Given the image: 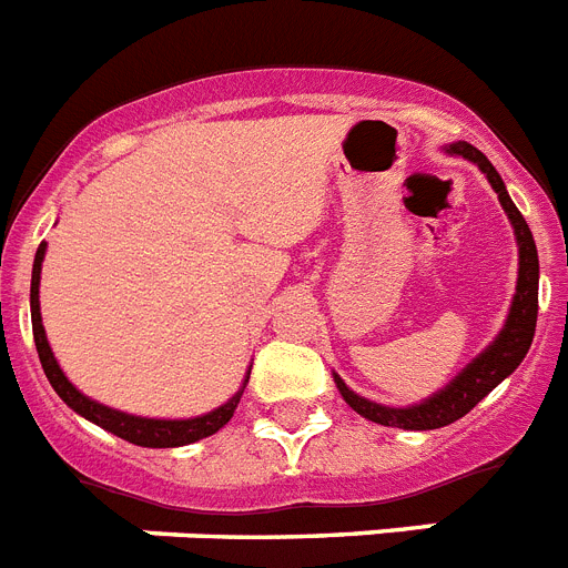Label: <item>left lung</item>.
<instances>
[{
    "label": "left lung",
    "instance_id": "1",
    "mask_svg": "<svg viewBox=\"0 0 568 568\" xmlns=\"http://www.w3.org/2000/svg\"><path fill=\"white\" fill-rule=\"evenodd\" d=\"M446 154H455L468 162H475L483 174H486V180L491 182V189H495L497 200H500L503 211H506L511 229H515L517 254H520V263L517 265H520V268H517L515 300H511L509 317H506L503 332L497 334L495 343H491L486 352L477 354V357L471 359L446 388L432 394L428 400L406 408L379 406V403H372L366 400V397L354 394L352 388L345 386L343 379L334 374V383H337L343 400L348 403L359 417L379 423V426L408 428V432H428V428L448 426V423L460 420L463 414L471 412V408H475L500 379H506L517 366H520L526 352H529L531 339H535L537 325V277H540V263H537L535 236H531L529 225H526L523 214L517 211L515 202H511L500 174H497L495 165L486 160V154H480V151H477L475 145H468V142H452V145L446 148Z\"/></svg>",
    "mask_w": 568,
    "mask_h": 568
}]
</instances>
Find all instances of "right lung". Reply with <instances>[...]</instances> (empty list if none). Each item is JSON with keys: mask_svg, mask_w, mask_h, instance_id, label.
I'll return each mask as SVG.
<instances>
[{"mask_svg": "<svg viewBox=\"0 0 568 568\" xmlns=\"http://www.w3.org/2000/svg\"><path fill=\"white\" fill-rule=\"evenodd\" d=\"M42 260H45V243L37 248V260H33V274H31V323H33V343H37L39 363L45 368V377L51 379L53 392L68 403L77 414H82L85 420L97 423L105 432L116 434L122 440L134 443V446L145 448H174V446H189V443L202 440V437H211L214 432L225 426V423L234 417V408L240 403L245 392V377L243 388L231 397L229 403H223L214 412L202 414V417H191V420H151V417H134V414L116 412V408H108L102 403L91 400L85 394L73 386L71 379L62 374L57 357H53L51 345L45 337V325H42V314H39V274H42ZM251 374V372H248Z\"/></svg>", "mask_w": 568, "mask_h": 568, "instance_id": "obj_1", "label": "right lung"}]
</instances>
